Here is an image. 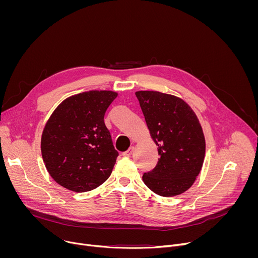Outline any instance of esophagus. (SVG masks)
<instances>
[{
    "mask_svg": "<svg viewBox=\"0 0 258 258\" xmlns=\"http://www.w3.org/2000/svg\"><path fill=\"white\" fill-rule=\"evenodd\" d=\"M134 149H135V147H134V146L130 147V148H128L125 152H123V153H122V155H123V156H125V157H130V156L133 154Z\"/></svg>",
    "mask_w": 258,
    "mask_h": 258,
    "instance_id": "34e87169",
    "label": "esophagus"
}]
</instances>
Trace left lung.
Segmentation results:
<instances>
[{
  "label": "left lung",
  "mask_w": 258,
  "mask_h": 258,
  "mask_svg": "<svg viewBox=\"0 0 258 258\" xmlns=\"http://www.w3.org/2000/svg\"><path fill=\"white\" fill-rule=\"evenodd\" d=\"M136 96L160 156L143 180L157 195H179L193 185L202 168L205 139L199 120L177 97L154 91H140Z\"/></svg>",
  "instance_id": "8db88e82"
}]
</instances>
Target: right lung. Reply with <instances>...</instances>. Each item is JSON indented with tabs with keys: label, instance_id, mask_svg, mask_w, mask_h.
<instances>
[{
	"label": "right lung",
	"instance_id": "right-lung-1",
	"mask_svg": "<svg viewBox=\"0 0 258 258\" xmlns=\"http://www.w3.org/2000/svg\"><path fill=\"white\" fill-rule=\"evenodd\" d=\"M116 97L111 91L71 96L47 121L42 136V156L50 175L60 186L88 192L111 174L118 152L104 115Z\"/></svg>",
	"mask_w": 258,
	"mask_h": 258
}]
</instances>
